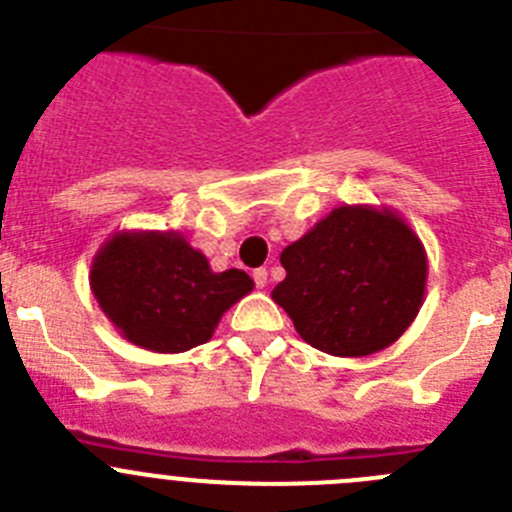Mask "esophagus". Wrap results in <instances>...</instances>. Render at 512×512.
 <instances>
[{
  "mask_svg": "<svg viewBox=\"0 0 512 512\" xmlns=\"http://www.w3.org/2000/svg\"><path fill=\"white\" fill-rule=\"evenodd\" d=\"M252 280H255L257 288H265V285H267V270H265V267H257V270L252 272Z\"/></svg>",
  "mask_w": 512,
  "mask_h": 512,
  "instance_id": "34e87169",
  "label": "esophagus"
}]
</instances>
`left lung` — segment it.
I'll return each mask as SVG.
<instances>
[{
    "mask_svg": "<svg viewBox=\"0 0 512 512\" xmlns=\"http://www.w3.org/2000/svg\"><path fill=\"white\" fill-rule=\"evenodd\" d=\"M272 290L305 343L333 356H369L407 331L424 298L427 257L391 212L338 207L285 247Z\"/></svg>",
    "mask_w": 512,
    "mask_h": 512,
    "instance_id": "left-lung-1",
    "label": "left lung"
}]
</instances>
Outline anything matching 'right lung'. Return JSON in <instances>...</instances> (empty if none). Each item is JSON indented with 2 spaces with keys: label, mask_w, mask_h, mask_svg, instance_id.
Returning a JSON list of instances; mask_svg holds the SVG:
<instances>
[{
  "label": "right lung",
  "mask_w": 512,
  "mask_h": 512,
  "mask_svg": "<svg viewBox=\"0 0 512 512\" xmlns=\"http://www.w3.org/2000/svg\"><path fill=\"white\" fill-rule=\"evenodd\" d=\"M90 285L128 341L159 353L207 343L224 310L252 290L247 272H212L174 232L116 234L95 257Z\"/></svg>",
  "instance_id": "obj_1"
}]
</instances>
